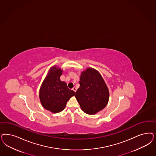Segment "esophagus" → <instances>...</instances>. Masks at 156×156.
<instances>
[{
  "label": "esophagus",
  "instance_id": "34e87169",
  "mask_svg": "<svg viewBox=\"0 0 156 156\" xmlns=\"http://www.w3.org/2000/svg\"><path fill=\"white\" fill-rule=\"evenodd\" d=\"M72 90H74L75 92H76V90H77V89H76V87H73V88H72Z\"/></svg>",
  "mask_w": 156,
  "mask_h": 156
}]
</instances>
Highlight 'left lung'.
Instances as JSON below:
<instances>
[{"mask_svg":"<svg viewBox=\"0 0 156 156\" xmlns=\"http://www.w3.org/2000/svg\"><path fill=\"white\" fill-rule=\"evenodd\" d=\"M79 84L75 97L85 113L95 114L107 106L109 91L99 72L88 68L81 73Z\"/></svg>","mask_w":156,"mask_h":156,"instance_id":"left-lung-1","label":"left lung"}]
</instances>
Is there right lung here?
<instances>
[{
  "mask_svg": "<svg viewBox=\"0 0 156 156\" xmlns=\"http://www.w3.org/2000/svg\"><path fill=\"white\" fill-rule=\"evenodd\" d=\"M62 70L53 66L46 77L40 90V99L42 106L53 113L63 110L67 101L75 95L66 83L60 80Z\"/></svg>",
  "mask_w": 156,
  "mask_h": 156,
  "instance_id": "add662e5",
  "label": "right lung"
}]
</instances>
